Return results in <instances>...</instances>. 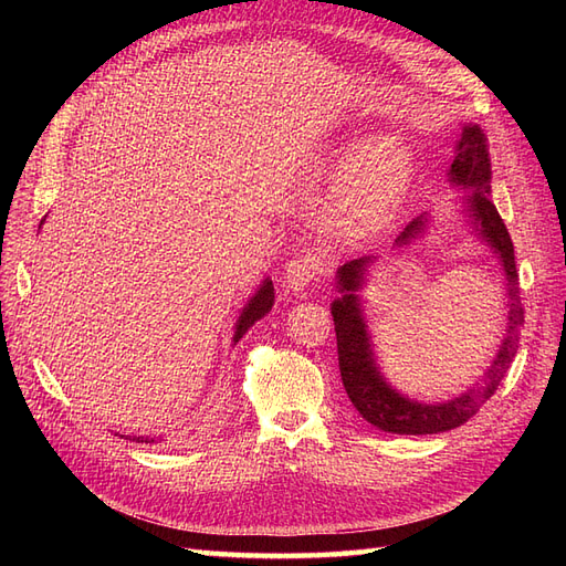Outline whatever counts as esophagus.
Returning a JSON list of instances; mask_svg holds the SVG:
<instances>
[{"mask_svg":"<svg viewBox=\"0 0 566 566\" xmlns=\"http://www.w3.org/2000/svg\"><path fill=\"white\" fill-rule=\"evenodd\" d=\"M318 266H321V262L314 254H304V256H297V260H290L285 264V273H283L285 293L304 295L306 287L316 281Z\"/></svg>","mask_w":566,"mask_h":566,"instance_id":"1","label":"esophagus"}]
</instances>
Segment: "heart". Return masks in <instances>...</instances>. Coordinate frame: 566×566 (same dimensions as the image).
I'll use <instances>...</instances> for the list:
<instances>
[{"label":"heart","instance_id":"b5f03b06","mask_svg":"<svg viewBox=\"0 0 566 566\" xmlns=\"http://www.w3.org/2000/svg\"><path fill=\"white\" fill-rule=\"evenodd\" d=\"M410 181L408 148L397 136H370L354 148L333 184L331 210L349 235L385 229L399 212Z\"/></svg>","mask_w":566,"mask_h":566}]
</instances>
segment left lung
I'll list each match as a JSON object with an SVG mask.
<instances>
[{"label": "left lung", "instance_id": "1", "mask_svg": "<svg viewBox=\"0 0 566 566\" xmlns=\"http://www.w3.org/2000/svg\"><path fill=\"white\" fill-rule=\"evenodd\" d=\"M449 181L460 191H468V196H462L460 200V212L468 217V227H472V233L479 241L491 248L505 276L507 328L482 382H476L474 387L458 394V397L441 403H424L410 399L408 394H401L380 370L364 314L361 290L366 287V276L370 266L378 262V256H358V260L342 264L335 273V287L339 297L333 300L331 314L335 321L342 385H345L347 397L358 413H361V418L378 427V430L391 434H439L468 422L493 397V391L499 389L520 345L524 310L520 304L515 248H512L510 233L491 200L489 148L484 132L476 125H462L455 142V156L449 167ZM430 227V212H422L399 233L394 248L413 245L427 235Z\"/></svg>", "mask_w": 566, "mask_h": 566}]
</instances>
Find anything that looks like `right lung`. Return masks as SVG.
<instances>
[{
    "instance_id": "add662e5",
    "label": "right lung",
    "mask_w": 566,
    "mask_h": 566,
    "mask_svg": "<svg viewBox=\"0 0 566 566\" xmlns=\"http://www.w3.org/2000/svg\"><path fill=\"white\" fill-rule=\"evenodd\" d=\"M271 306H273V283H271V279H264V281L260 283V287L254 290V295L248 300V304L243 306L241 316H238V321H235L233 339H231L233 345L252 328V325H254L256 321L264 318V316L271 312ZM132 441L153 443V441H158V439H156V437H134Z\"/></svg>"
}]
</instances>
